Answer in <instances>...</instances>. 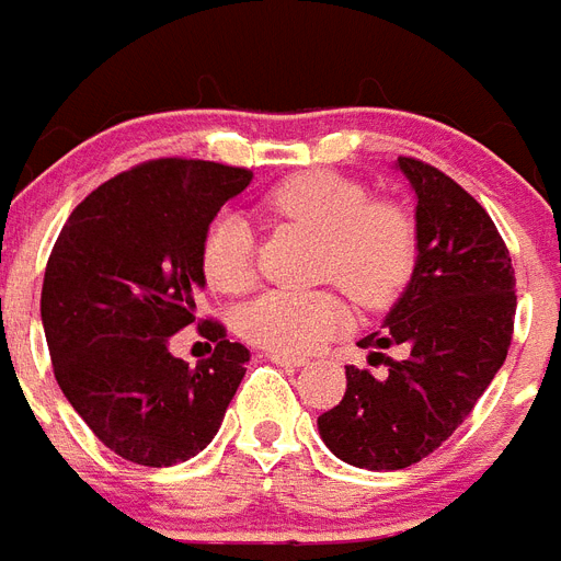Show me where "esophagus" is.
Masks as SVG:
<instances>
[{
    "label": "esophagus",
    "instance_id": "1",
    "mask_svg": "<svg viewBox=\"0 0 561 561\" xmlns=\"http://www.w3.org/2000/svg\"><path fill=\"white\" fill-rule=\"evenodd\" d=\"M267 359H271V363H276V366H285V368H299L308 363V359L296 357V354H276V352L267 354Z\"/></svg>",
    "mask_w": 561,
    "mask_h": 561
}]
</instances>
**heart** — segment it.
Instances as JSON below:
<instances>
[{"mask_svg": "<svg viewBox=\"0 0 561 561\" xmlns=\"http://www.w3.org/2000/svg\"><path fill=\"white\" fill-rule=\"evenodd\" d=\"M273 227H296L320 239L317 279L343 285L363 308H383L409 285L417 262V227L403 204L371 198L366 184L328 170L296 172L259 198ZM253 230L221 213L198 248L204 282L221 294L253 285ZM348 305L336 290H265L239 313V334L276 354H305L345 325Z\"/></svg>", "mask_w": 561, "mask_h": 561, "instance_id": "b5f03b06", "label": "heart"}]
</instances>
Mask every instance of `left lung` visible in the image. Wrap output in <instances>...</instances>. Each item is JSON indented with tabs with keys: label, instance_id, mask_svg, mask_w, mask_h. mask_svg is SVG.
I'll return each instance as SVG.
<instances>
[{
	"label": "left lung",
	"instance_id": "8db88e82",
	"mask_svg": "<svg viewBox=\"0 0 561 561\" xmlns=\"http://www.w3.org/2000/svg\"><path fill=\"white\" fill-rule=\"evenodd\" d=\"M398 167L417 195V262L386 325L359 340L386 371L345 366L343 400L317 421L328 449L359 470L435 453L502 368L516 320V271L486 209L432 163L400 154Z\"/></svg>",
	"mask_w": 561,
	"mask_h": 561
}]
</instances>
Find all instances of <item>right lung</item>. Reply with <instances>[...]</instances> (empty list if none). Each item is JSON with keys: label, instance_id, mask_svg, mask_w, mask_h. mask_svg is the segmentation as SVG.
<instances>
[{"label": "right lung", "instance_id": "1", "mask_svg": "<svg viewBox=\"0 0 561 561\" xmlns=\"http://www.w3.org/2000/svg\"><path fill=\"white\" fill-rule=\"evenodd\" d=\"M253 172L158 158L108 178L68 216L45 265L43 313L59 389L115 455L172 467L213 440L250 352L202 320L198 248ZM198 324L217 348L193 369L169 336Z\"/></svg>", "mask_w": 561, "mask_h": 561}]
</instances>
